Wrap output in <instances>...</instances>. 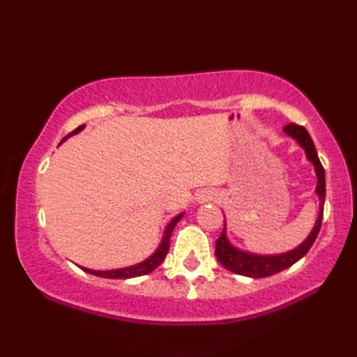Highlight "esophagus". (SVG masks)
<instances>
[{
    "label": "esophagus",
    "instance_id": "obj_1",
    "mask_svg": "<svg viewBox=\"0 0 357 357\" xmlns=\"http://www.w3.org/2000/svg\"><path fill=\"white\" fill-rule=\"evenodd\" d=\"M213 198V192H208V190H204L201 192L198 196H196V201L198 202H207Z\"/></svg>",
    "mask_w": 357,
    "mask_h": 357
}]
</instances>
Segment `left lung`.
Instances as JSON below:
<instances>
[{"label": "left lung", "mask_w": 357, "mask_h": 357, "mask_svg": "<svg viewBox=\"0 0 357 357\" xmlns=\"http://www.w3.org/2000/svg\"><path fill=\"white\" fill-rule=\"evenodd\" d=\"M284 132L287 136L298 142V146L305 151V158L312 162L314 173H316V188L314 193L319 198V215L316 218V222L313 225L312 231L308 236L301 242L298 247H294L288 252L276 253V255H261L255 252H248V250L239 248L233 244V242L227 236V222L224 225V231L216 241V257L219 264L222 265L231 273H236L241 276L247 278H267L276 273L282 271L293 264L298 262L301 257H304L307 252L312 248L313 242L317 238V233L321 230L322 224V215H324V204H325V172L324 167L317 156L316 147L313 144L312 136L308 135L302 126L298 124H288L284 127Z\"/></svg>", "instance_id": "1"}]
</instances>
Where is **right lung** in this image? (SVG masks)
Here are the masks:
<instances>
[{
	"instance_id": "1",
	"label": "right lung",
	"mask_w": 357,
	"mask_h": 357,
	"mask_svg": "<svg viewBox=\"0 0 357 357\" xmlns=\"http://www.w3.org/2000/svg\"><path fill=\"white\" fill-rule=\"evenodd\" d=\"M86 126H79L77 130L72 132L69 136H66V138L61 141V144L67 139L70 138L72 135H77L79 132L84 130ZM185 211L183 213H179L174 216L172 221L165 225L164 233H162V239L159 242V245L155 248V252L151 253L146 259L138 262V264H133V265H128V267H123V268H113V270H92V268H87V267H81V270H84L86 273H90V275H95V276H100V278H109V279H132V278H138V276H144L147 275V273L153 271L155 268H158L159 265L162 264V261L165 259L167 253H169V242H170V236H172V231L176 224L183 219Z\"/></svg>"
}]
</instances>
